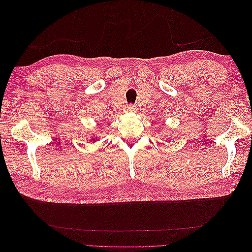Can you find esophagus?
Wrapping results in <instances>:
<instances>
[{
  "label": "esophagus",
  "instance_id": "1",
  "mask_svg": "<svg viewBox=\"0 0 252 252\" xmlns=\"http://www.w3.org/2000/svg\"><path fill=\"white\" fill-rule=\"evenodd\" d=\"M135 110H136V108H135V106H133V105H128L126 107L127 112H133Z\"/></svg>",
  "mask_w": 252,
  "mask_h": 252
}]
</instances>
